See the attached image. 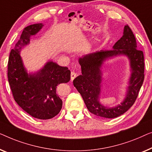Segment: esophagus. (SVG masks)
Segmentation results:
<instances>
[{"label":"esophagus","instance_id":"34e87169","mask_svg":"<svg viewBox=\"0 0 152 152\" xmlns=\"http://www.w3.org/2000/svg\"><path fill=\"white\" fill-rule=\"evenodd\" d=\"M76 77V73H75L74 72H72L71 73V80H73Z\"/></svg>","mask_w":152,"mask_h":152}]
</instances>
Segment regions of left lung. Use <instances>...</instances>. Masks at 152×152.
<instances>
[{
    "mask_svg": "<svg viewBox=\"0 0 152 152\" xmlns=\"http://www.w3.org/2000/svg\"><path fill=\"white\" fill-rule=\"evenodd\" d=\"M121 54L127 55L130 61L132 74L130 86L123 102L115 108H109L99 102L102 81L100 67L107 59ZM78 62L82 74L74 79V86L80 94L91 113L102 118H114L123 114L133 105L144 81L145 63L142 51L137 50L136 38L127 25L124 27L123 36L114 44L113 50H101L83 56Z\"/></svg>",
    "mask_w": 152,
    "mask_h": 152,
    "instance_id": "obj_1",
    "label": "left lung"
}]
</instances>
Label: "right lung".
I'll return each instance as SVG.
<instances>
[{
  "instance_id": "obj_1",
  "label": "right lung",
  "mask_w": 152,
  "mask_h": 152,
  "mask_svg": "<svg viewBox=\"0 0 152 152\" xmlns=\"http://www.w3.org/2000/svg\"><path fill=\"white\" fill-rule=\"evenodd\" d=\"M43 25H29L23 29L20 39L11 50L8 61L7 76L15 101L25 112L38 119L54 118L58 114L63 101L56 94L57 86L70 80V70L53 61L33 74H27L20 56L21 49L29 43Z\"/></svg>"
}]
</instances>
